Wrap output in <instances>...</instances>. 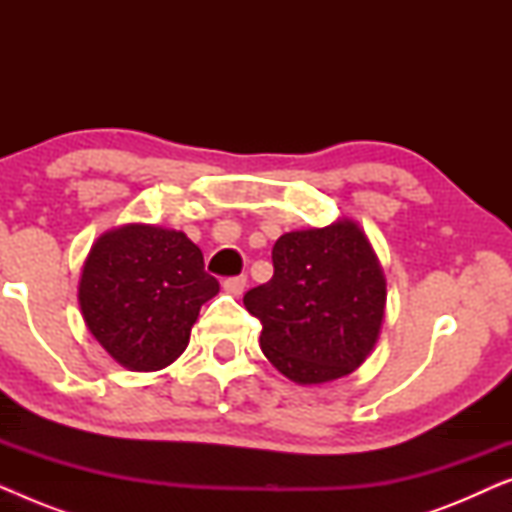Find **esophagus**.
<instances>
[{
  "mask_svg": "<svg viewBox=\"0 0 512 512\" xmlns=\"http://www.w3.org/2000/svg\"><path fill=\"white\" fill-rule=\"evenodd\" d=\"M223 291L230 293V296H242L244 289H247V277L240 275V277H228L223 279Z\"/></svg>",
  "mask_w": 512,
  "mask_h": 512,
  "instance_id": "obj_1",
  "label": "esophagus"
}]
</instances>
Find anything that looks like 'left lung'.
Returning <instances> with one entry per match:
<instances>
[{"label": "left lung", "mask_w": 512, "mask_h": 512, "mask_svg": "<svg viewBox=\"0 0 512 512\" xmlns=\"http://www.w3.org/2000/svg\"><path fill=\"white\" fill-rule=\"evenodd\" d=\"M275 275L244 296L263 324L261 349L291 382H335L368 359L380 338L387 277L354 219L284 233L272 247Z\"/></svg>", "instance_id": "left-lung-1"}]
</instances>
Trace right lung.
Instances as JSON below:
<instances>
[{
  "label": "right lung",
  "instance_id": "obj_1",
  "mask_svg": "<svg viewBox=\"0 0 512 512\" xmlns=\"http://www.w3.org/2000/svg\"><path fill=\"white\" fill-rule=\"evenodd\" d=\"M219 293L198 244L153 223H123L97 237L83 263L79 307L118 366L153 373L177 361L200 307Z\"/></svg>",
  "mask_w": 512,
  "mask_h": 512
}]
</instances>
